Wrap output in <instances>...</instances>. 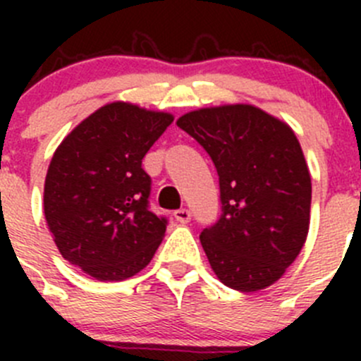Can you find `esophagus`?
<instances>
[{
  "mask_svg": "<svg viewBox=\"0 0 361 361\" xmlns=\"http://www.w3.org/2000/svg\"><path fill=\"white\" fill-rule=\"evenodd\" d=\"M174 218H176L178 224H188L192 218V213L188 209H185V207H181V209L174 211Z\"/></svg>",
  "mask_w": 361,
  "mask_h": 361,
  "instance_id": "esophagus-1",
  "label": "esophagus"
}]
</instances>
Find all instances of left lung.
Listing matches in <instances>:
<instances>
[{"label":"left lung","mask_w":361,"mask_h":361,"mask_svg":"<svg viewBox=\"0 0 361 361\" xmlns=\"http://www.w3.org/2000/svg\"><path fill=\"white\" fill-rule=\"evenodd\" d=\"M176 123L220 176L224 214L201 234L213 272L238 292L274 285L304 248L311 221V174L293 129L246 103L199 108Z\"/></svg>","instance_id":"1"}]
</instances>
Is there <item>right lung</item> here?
<instances>
[{
    "mask_svg": "<svg viewBox=\"0 0 361 361\" xmlns=\"http://www.w3.org/2000/svg\"><path fill=\"white\" fill-rule=\"evenodd\" d=\"M173 113L113 101L61 141L43 187V211L57 250L97 281H123L147 267L166 235L148 211L147 152Z\"/></svg>",
    "mask_w": 361,
    "mask_h": 361,
    "instance_id": "obj_1",
    "label": "right lung"
}]
</instances>
